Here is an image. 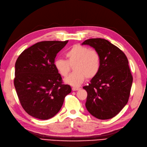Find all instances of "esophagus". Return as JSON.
Masks as SVG:
<instances>
[{
    "label": "esophagus",
    "instance_id": "obj_1",
    "mask_svg": "<svg viewBox=\"0 0 147 147\" xmlns=\"http://www.w3.org/2000/svg\"><path fill=\"white\" fill-rule=\"evenodd\" d=\"M79 89H80V88H79V87H73L72 90L73 91H77V90H79Z\"/></svg>",
    "mask_w": 147,
    "mask_h": 147
}]
</instances>
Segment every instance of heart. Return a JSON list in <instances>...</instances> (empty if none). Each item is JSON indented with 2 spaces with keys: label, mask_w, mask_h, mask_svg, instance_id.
Here are the masks:
<instances>
[{
  "label": "heart",
  "mask_w": 147,
  "mask_h": 147,
  "mask_svg": "<svg viewBox=\"0 0 147 147\" xmlns=\"http://www.w3.org/2000/svg\"><path fill=\"white\" fill-rule=\"evenodd\" d=\"M67 60L57 59L54 61L55 68L61 76L65 77L73 66L74 72L64 79V82L71 86H79L86 76L88 79L94 78L101 67V57L95 50H90L86 46L76 45L66 52Z\"/></svg>",
  "instance_id": "1"
}]
</instances>
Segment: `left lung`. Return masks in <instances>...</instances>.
I'll use <instances>...</instances> for the list:
<instances>
[{"instance_id":"left-lung-1","label":"left lung","mask_w":147,"mask_h":147,"mask_svg":"<svg viewBox=\"0 0 147 147\" xmlns=\"http://www.w3.org/2000/svg\"><path fill=\"white\" fill-rule=\"evenodd\" d=\"M82 45L92 47L101 57L98 73L83 87L87 92L86 108L98 119H110L128 101L132 84L128 60L119 48L105 39H88Z\"/></svg>"}]
</instances>
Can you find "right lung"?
Listing matches in <instances>:
<instances>
[{
  "label": "right lung",
  "instance_id": "right-lung-1",
  "mask_svg": "<svg viewBox=\"0 0 147 147\" xmlns=\"http://www.w3.org/2000/svg\"><path fill=\"white\" fill-rule=\"evenodd\" d=\"M68 41H41L25 49L15 63L14 85L22 107L30 116L48 120L57 113L71 92L62 84L55 58Z\"/></svg>",
  "mask_w": 147,
  "mask_h": 147
}]
</instances>
